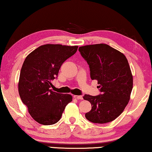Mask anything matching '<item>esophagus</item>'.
Masks as SVG:
<instances>
[{
	"instance_id": "esophagus-1",
	"label": "esophagus",
	"mask_w": 152,
	"mask_h": 152,
	"mask_svg": "<svg viewBox=\"0 0 152 152\" xmlns=\"http://www.w3.org/2000/svg\"><path fill=\"white\" fill-rule=\"evenodd\" d=\"M74 98L78 99H83V96H74Z\"/></svg>"
}]
</instances>
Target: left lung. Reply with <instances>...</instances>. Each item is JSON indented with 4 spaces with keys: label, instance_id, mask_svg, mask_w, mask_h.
I'll return each mask as SVG.
<instances>
[{
    "label": "left lung",
    "instance_id": "left-lung-1",
    "mask_svg": "<svg viewBox=\"0 0 152 152\" xmlns=\"http://www.w3.org/2000/svg\"><path fill=\"white\" fill-rule=\"evenodd\" d=\"M78 50L101 92L96 96H84L83 99L91 104L85 117L95 124L112 121L121 114L130 98L133 77L128 60L123 53L105 44L81 46Z\"/></svg>",
    "mask_w": 152,
    "mask_h": 152
}]
</instances>
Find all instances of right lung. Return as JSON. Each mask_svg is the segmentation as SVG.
Instances as JSON below:
<instances>
[{
	"label": "right lung",
	"mask_w": 152,
	"mask_h": 152,
	"mask_svg": "<svg viewBox=\"0 0 152 152\" xmlns=\"http://www.w3.org/2000/svg\"><path fill=\"white\" fill-rule=\"evenodd\" d=\"M78 46L42 45L26 56L20 71L18 91L22 102L34 120L43 125L59 121L65 106L72 101L69 94L51 89L65 61L74 55Z\"/></svg>",
	"instance_id": "obj_1"
}]
</instances>
